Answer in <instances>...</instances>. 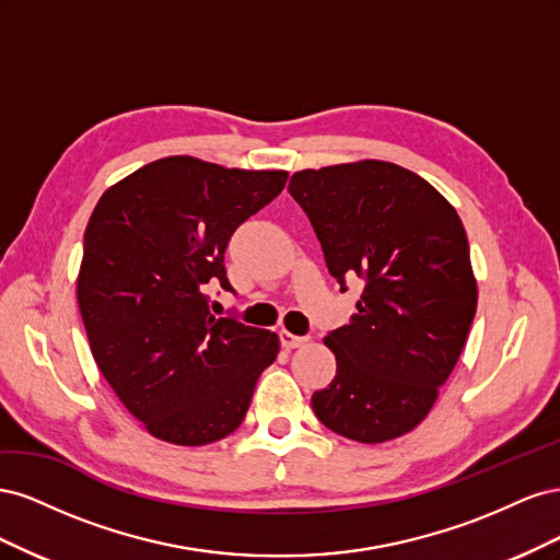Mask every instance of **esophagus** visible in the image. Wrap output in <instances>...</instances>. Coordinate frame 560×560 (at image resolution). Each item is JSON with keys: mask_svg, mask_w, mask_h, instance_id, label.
<instances>
[{"mask_svg": "<svg viewBox=\"0 0 560 560\" xmlns=\"http://www.w3.org/2000/svg\"><path fill=\"white\" fill-rule=\"evenodd\" d=\"M278 336H280V343H282L284 350H292V348H299V346L306 343V338H303V336H294L292 331H287V329H280Z\"/></svg>", "mask_w": 560, "mask_h": 560, "instance_id": "34e87169", "label": "esophagus"}]
</instances>
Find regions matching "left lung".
<instances>
[{"label": "left lung", "mask_w": 560, "mask_h": 560, "mask_svg": "<svg viewBox=\"0 0 560 560\" xmlns=\"http://www.w3.org/2000/svg\"><path fill=\"white\" fill-rule=\"evenodd\" d=\"M290 194L341 292L346 280H362L350 322L325 336L336 376L313 395L315 416L362 444L411 432L451 376L477 313L460 217L432 184L385 161L301 171Z\"/></svg>", "instance_id": "left-lung-1"}]
</instances>
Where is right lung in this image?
<instances>
[{
    "label": "right lung",
    "instance_id": "right-lung-1",
    "mask_svg": "<svg viewBox=\"0 0 560 560\" xmlns=\"http://www.w3.org/2000/svg\"><path fill=\"white\" fill-rule=\"evenodd\" d=\"M284 171L191 156L149 163L103 194L83 233L77 299L93 358L126 409L179 446L241 425L278 334L210 313L233 231L273 200Z\"/></svg>",
    "mask_w": 560,
    "mask_h": 560
}]
</instances>
